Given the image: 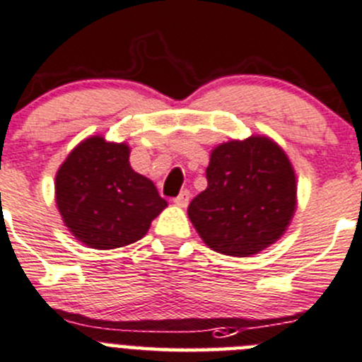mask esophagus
<instances>
[{
    "label": "esophagus",
    "mask_w": 362,
    "mask_h": 362,
    "mask_svg": "<svg viewBox=\"0 0 362 362\" xmlns=\"http://www.w3.org/2000/svg\"><path fill=\"white\" fill-rule=\"evenodd\" d=\"M189 199H191V192H189V191H182L180 194H178L177 198L173 199V203L177 206H182V209H185V206H187V203H189Z\"/></svg>",
    "instance_id": "esophagus-1"
}]
</instances>
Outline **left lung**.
Here are the masks:
<instances>
[{"instance_id":"obj_1","label":"left lung","mask_w":362,"mask_h":362,"mask_svg":"<svg viewBox=\"0 0 362 362\" xmlns=\"http://www.w3.org/2000/svg\"><path fill=\"white\" fill-rule=\"evenodd\" d=\"M206 189L187 214L202 240L221 255H258L285 235L297 209V177L269 136L230 139L210 152Z\"/></svg>"}]
</instances>
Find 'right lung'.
Here are the masks:
<instances>
[{"mask_svg":"<svg viewBox=\"0 0 362 362\" xmlns=\"http://www.w3.org/2000/svg\"><path fill=\"white\" fill-rule=\"evenodd\" d=\"M127 143L83 139L56 171L54 196L70 233L93 249L134 244L168 206L150 178L129 163Z\"/></svg>","mask_w":362,"mask_h":362,"instance_id":"obj_1","label":"right lung"}]
</instances>
